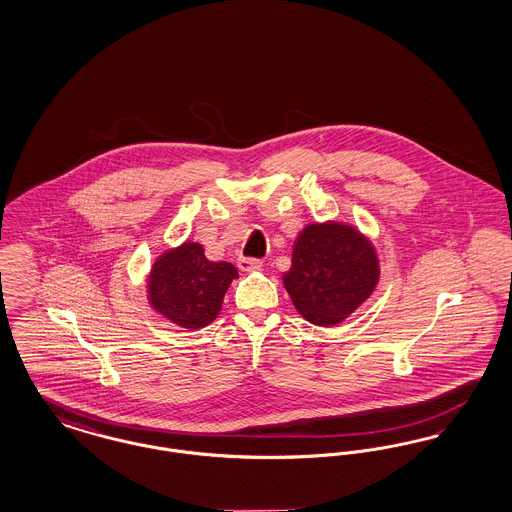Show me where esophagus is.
<instances>
[{"label": "esophagus", "mask_w": 512, "mask_h": 512, "mask_svg": "<svg viewBox=\"0 0 512 512\" xmlns=\"http://www.w3.org/2000/svg\"><path fill=\"white\" fill-rule=\"evenodd\" d=\"M238 268L242 270V272H259L261 268H263V263L261 261H257V259H240L238 261Z\"/></svg>", "instance_id": "obj_1"}]
</instances>
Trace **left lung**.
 <instances>
[{"instance_id": "1", "label": "left lung", "mask_w": 512, "mask_h": 512, "mask_svg": "<svg viewBox=\"0 0 512 512\" xmlns=\"http://www.w3.org/2000/svg\"><path fill=\"white\" fill-rule=\"evenodd\" d=\"M282 282L301 317L315 326H336L376 290L378 251L353 224L309 222L293 242L292 267Z\"/></svg>"}]
</instances>
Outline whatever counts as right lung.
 <instances>
[{
    "instance_id": "add662e5",
    "label": "right lung",
    "mask_w": 512,
    "mask_h": 512,
    "mask_svg": "<svg viewBox=\"0 0 512 512\" xmlns=\"http://www.w3.org/2000/svg\"><path fill=\"white\" fill-rule=\"evenodd\" d=\"M238 270L226 261H209L203 245L186 240L155 257L147 272L149 307L188 330L209 326L219 317L224 293Z\"/></svg>"
}]
</instances>
